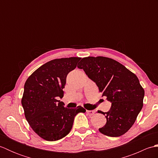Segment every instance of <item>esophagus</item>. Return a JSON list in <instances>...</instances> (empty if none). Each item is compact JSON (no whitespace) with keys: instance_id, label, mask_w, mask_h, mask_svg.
Listing matches in <instances>:
<instances>
[{"instance_id":"34e87169","label":"esophagus","mask_w":158,"mask_h":158,"mask_svg":"<svg viewBox=\"0 0 158 158\" xmlns=\"http://www.w3.org/2000/svg\"><path fill=\"white\" fill-rule=\"evenodd\" d=\"M86 113H87V114H88V115H93L95 113V111H94V110H86Z\"/></svg>"}]
</instances>
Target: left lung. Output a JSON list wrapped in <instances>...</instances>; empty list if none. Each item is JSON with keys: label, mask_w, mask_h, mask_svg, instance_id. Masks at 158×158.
<instances>
[{"label": "left lung", "mask_w": 158, "mask_h": 158, "mask_svg": "<svg viewBox=\"0 0 158 158\" xmlns=\"http://www.w3.org/2000/svg\"><path fill=\"white\" fill-rule=\"evenodd\" d=\"M112 102L100 132L111 137L124 135L133 126L143 106L145 90L135 73L116 60L103 56L83 58L77 65Z\"/></svg>", "instance_id": "left-lung-1"}]
</instances>
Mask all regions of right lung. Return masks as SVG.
<instances>
[{
	"mask_svg": "<svg viewBox=\"0 0 158 158\" xmlns=\"http://www.w3.org/2000/svg\"><path fill=\"white\" fill-rule=\"evenodd\" d=\"M81 59L70 57L52 60L26 80L22 98L24 115L31 128L43 139L55 141L66 136L72 129L77 114L86 111L81 106L66 108L64 102L57 100L64 96L66 76Z\"/></svg>",
	"mask_w": 158,
	"mask_h": 158,
	"instance_id": "add662e5",
	"label": "right lung"
}]
</instances>
